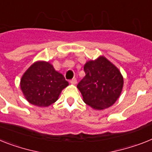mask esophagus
<instances>
[{"label":"esophagus","mask_w":152,"mask_h":152,"mask_svg":"<svg viewBox=\"0 0 152 152\" xmlns=\"http://www.w3.org/2000/svg\"><path fill=\"white\" fill-rule=\"evenodd\" d=\"M71 85H76V83H77V80H76V78H73L72 80H71Z\"/></svg>","instance_id":"esophagus-1"}]
</instances>
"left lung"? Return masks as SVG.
<instances>
[{"mask_svg": "<svg viewBox=\"0 0 152 152\" xmlns=\"http://www.w3.org/2000/svg\"><path fill=\"white\" fill-rule=\"evenodd\" d=\"M85 76L77 85L83 101L97 110L113 106L120 97L124 77L120 70L105 56L88 61L84 66Z\"/></svg>", "mask_w": 152, "mask_h": 152, "instance_id": "1", "label": "left lung"}]
</instances>
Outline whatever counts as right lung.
<instances>
[{"label": "right lung", "mask_w": 152, "mask_h": 152, "mask_svg": "<svg viewBox=\"0 0 152 152\" xmlns=\"http://www.w3.org/2000/svg\"><path fill=\"white\" fill-rule=\"evenodd\" d=\"M68 85L62 74L56 71L50 63L43 61L32 64L20 81V88L26 100L39 107L54 103Z\"/></svg>", "instance_id": "add662e5"}]
</instances>
